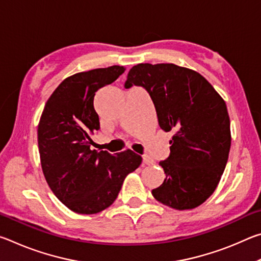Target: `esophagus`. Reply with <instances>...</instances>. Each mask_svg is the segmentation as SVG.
Returning <instances> with one entry per match:
<instances>
[{
  "mask_svg": "<svg viewBox=\"0 0 261 261\" xmlns=\"http://www.w3.org/2000/svg\"><path fill=\"white\" fill-rule=\"evenodd\" d=\"M143 162L145 163V165H147V166L154 165V160H153L152 158H149L148 155H144L143 156Z\"/></svg>",
  "mask_w": 261,
  "mask_h": 261,
  "instance_id": "34e87169",
  "label": "esophagus"
}]
</instances>
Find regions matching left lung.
Listing matches in <instances>:
<instances>
[{"label":"left lung","mask_w":261,"mask_h":261,"mask_svg":"<svg viewBox=\"0 0 261 261\" xmlns=\"http://www.w3.org/2000/svg\"><path fill=\"white\" fill-rule=\"evenodd\" d=\"M134 85L148 92L161 129L174 131L169 156L159 163L166 178L153 197L174 210L196 208L215 191L228 161L226 102L200 73L173 63L135 65L124 84Z\"/></svg>","instance_id":"1"}]
</instances>
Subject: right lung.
<instances>
[{"label": "right lung", "mask_w": 261, "mask_h": 261, "mask_svg": "<svg viewBox=\"0 0 261 261\" xmlns=\"http://www.w3.org/2000/svg\"><path fill=\"white\" fill-rule=\"evenodd\" d=\"M125 71L124 67L78 72L65 78L45 105L38 125L43 175L57 199L78 214H96L113 204L141 156L126 149L91 151V135L100 129L94 95Z\"/></svg>", "instance_id": "add662e5"}]
</instances>
